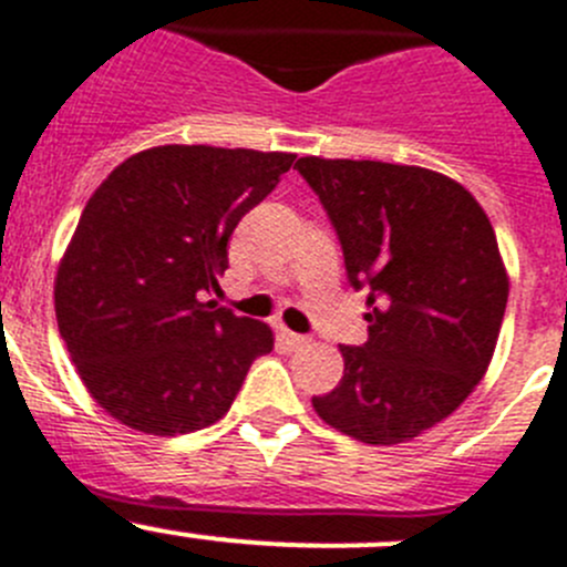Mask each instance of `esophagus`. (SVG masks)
<instances>
[{
  "label": "esophagus",
  "instance_id": "1",
  "mask_svg": "<svg viewBox=\"0 0 567 567\" xmlns=\"http://www.w3.org/2000/svg\"><path fill=\"white\" fill-rule=\"evenodd\" d=\"M282 338H285V343H288L290 349H305V347H310V338H308V336H299V332H290V330H285V327H282Z\"/></svg>",
  "mask_w": 567,
  "mask_h": 567
}]
</instances>
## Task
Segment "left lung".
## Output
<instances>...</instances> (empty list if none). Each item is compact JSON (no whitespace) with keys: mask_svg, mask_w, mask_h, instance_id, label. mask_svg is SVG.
Here are the masks:
<instances>
[{"mask_svg":"<svg viewBox=\"0 0 567 567\" xmlns=\"http://www.w3.org/2000/svg\"><path fill=\"white\" fill-rule=\"evenodd\" d=\"M343 248L352 288H369V341L341 347L343 378L313 396L327 425L363 444H400L451 416L484 378L509 277L486 212L442 173L305 156Z\"/></svg>","mask_w":567,"mask_h":567,"instance_id":"left-lung-1","label":"left lung"}]
</instances>
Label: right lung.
Returning <instances> with one entry per match:
<instances>
[{"label": "right lung", "mask_w": 567, "mask_h": 567, "mask_svg": "<svg viewBox=\"0 0 567 567\" xmlns=\"http://www.w3.org/2000/svg\"><path fill=\"white\" fill-rule=\"evenodd\" d=\"M293 153L162 145L94 189L55 277L72 363L105 414L178 436L215 425L271 327L200 301L229 268V237L290 171Z\"/></svg>", "instance_id": "obj_1"}]
</instances>
